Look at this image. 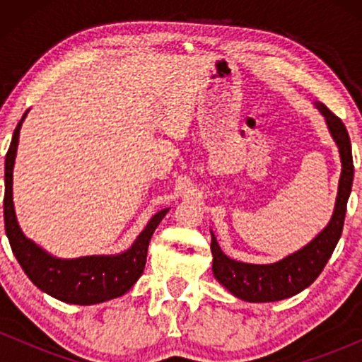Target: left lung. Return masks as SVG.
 <instances>
[{
  "label": "left lung",
  "mask_w": 362,
  "mask_h": 362,
  "mask_svg": "<svg viewBox=\"0 0 362 362\" xmlns=\"http://www.w3.org/2000/svg\"><path fill=\"white\" fill-rule=\"evenodd\" d=\"M313 105L325 119L328 132L339 148L340 163H342L334 214L327 226L310 243L274 264H247V262L230 259L221 250L218 240L211 231L213 274L216 281L238 300L248 303H271L301 293L303 289L313 284V281L323 271L342 235L347 201L352 189V178H354L351 139H349L346 126L337 115L332 114L323 103L315 102Z\"/></svg>",
  "instance_id": "1"
}]
</instances>
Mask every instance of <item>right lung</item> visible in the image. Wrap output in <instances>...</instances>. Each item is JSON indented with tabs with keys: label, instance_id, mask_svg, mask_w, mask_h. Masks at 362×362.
Segmentation results:
<instances>
[{
	"label": "right lung",
	"instance_id": "right-lung-1",
	"mask_svg": "<svg viewBox=\"0 0 362 362\" xmlns=\"http://www.w3.org/2000/svg\"><path fill=\"white\" fill-rule=\"evenodd\" d=\"M28 110L20 119L5 160V230L13 255L27 277L49 296L69 305H98L126 294L146 265L148 245L156 226L168 213L161 209L149 219L127 250L114 255H86L78 259H57L23 235L16 221L13 204V167L20 129Z\"/></svg>",
	"mask_w": 362,
	"mask_h": 362
}]
</instances>
